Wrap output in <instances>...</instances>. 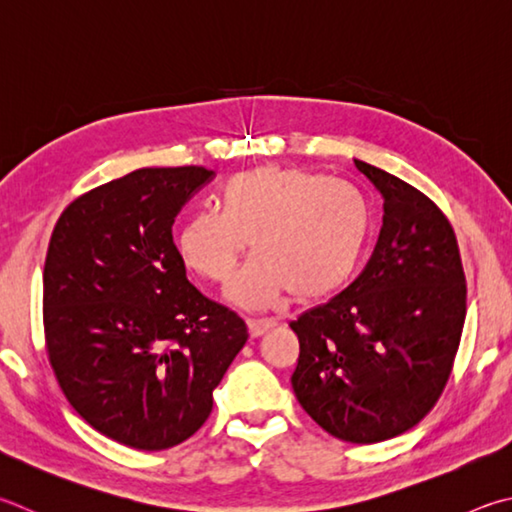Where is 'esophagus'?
<instances>
[{
    "label": "esophagus",
    "mask_w": 512,
    "mask_h": 512,
    "mask_svg": "<svg viewBox=\"0 0 512 512\" xmlns=\"http://www.w3.org/2000/svg\"><path fill=\"white\" fill-rule=\"evenodd\" d=\"M248 324V331H250V336L253 338H262L264 333H268L271 331L273 327H275V320H248L246 322Z\"/></svg>",
    "instance_id": "34e87169"
}]
</instances>
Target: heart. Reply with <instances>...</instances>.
<instances>
[{
  "label": "heart",
  "instance_id": "heart-1",
  "mask_svg": "<svg viewBox=\"0 0 512 512\" xmlns=\"http://www.w3.org/2000/svg\"><path fill=\"white\" fill-rule=\"evenodd\" d=\"M219 208L185 219L176 248L194 273L224 284L253 241L257 257L228 288L230 300L248 309L291 293L297 302L336 295L356 275L371 232L369 203L356 188L297 167L230 176Z\"/></svg>",
  "mask_w": 512,
  "mask_h": 512
}]
</instances>
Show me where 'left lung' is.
I'll use <instances>...</instances> for the list:
<instances>
[{
    "label": "left lung",
    "instance_id": "1",
    "mask_svg": "<svg viewBox=\"0 0 512 512\" xmlns=\"http://www.w3.org/2000/svg\"><path fill=\"white\" fill-rule=\"evenodd\" d=\"M383 197V228L356 280L291 322L293 392L322 430L380 443L439 401L466 320V275L448 217L380 167L353 159Z\"/></svg>",
    "mask_w": 512,
    "mask_h": 512
}]
</instances>
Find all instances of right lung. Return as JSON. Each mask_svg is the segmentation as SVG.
Here are the masks:
<instances>
[{
	"label": "right lung",
	"instance_id": "add662e5",
	"mask_svg": "<svg viewBox=\"0 0 512 512\" xmlns=\"http://www.w3.org/2000/svg\"><path fill=\"white\" fill-rule=\"evenodd\" d=\"M206 167H143L71 201L44 262L46 353L85 421L134 450H167L206 423L248 340L235 311L185 277L172 224Z\"/></svg>",
	"mask_w": 512,
	"mask_h": 512
}]
</instances>
